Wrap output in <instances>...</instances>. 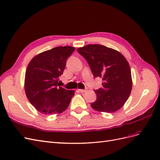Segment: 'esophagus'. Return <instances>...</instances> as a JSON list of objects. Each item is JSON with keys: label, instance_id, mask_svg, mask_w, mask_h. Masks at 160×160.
Returning a JSON list of instances; mask_svg holds the SVG:
<instances>
[{"label": "esophagus", "instance_id": "obj_1", "mask_svg": "<svg viewBox=\"0 0 160 160\" xmlns=\"http://www.w3.org/2000/svg\"><path fill=\"white\" fill-rule=\"evenodd\" d=\"M78 91L80 92L81 93H83V92H86V90H84V89H78Z\"/></svg>", "mask_w": 160, "mask_h": 160}]
</instances>
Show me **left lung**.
Instances as JSON below:
<instances>
[{"mask_svg":"<svg viewBox=\"0 0 160 160\" xmlns=\"http://www.w3.org/2000/svg\"><path fill=\"white\" fill-rule=\"evenodd\" d=\"M87 61L94 77L102 78V87L96 90L97 100L90 105L99 112H114L124 105L132 89L128 62L117 50L99 44L78 48Z\"/></svg>","mask_w":160,"mask_h":160,"instance_id":"left-lung-1","label":"left lung"}]
</instances>
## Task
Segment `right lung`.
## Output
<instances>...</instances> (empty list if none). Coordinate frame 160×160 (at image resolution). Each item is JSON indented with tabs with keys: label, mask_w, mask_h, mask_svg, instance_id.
I'll list each match as a JSON object with an SVG mask.
<instances>
[{
	"label": "right lung",
	"mask_w": 160,
	"mask_h": 160,
	"mask_svg": "<svg viewBox=\"0 0 160 160\" xmlns=\"http://www.w3.org/2000/svg\"><path fill=\"white\" fill-rule=\"evenodd\" d=\"M71 46L56 47L35 56L27 68L25 90L27 98L36 110L54 115L66 110L74 95V90L59 84V77L65 69L67 58L74 52Z\"/></svg>",
	"instance_id": "1"
}]
</instances>
